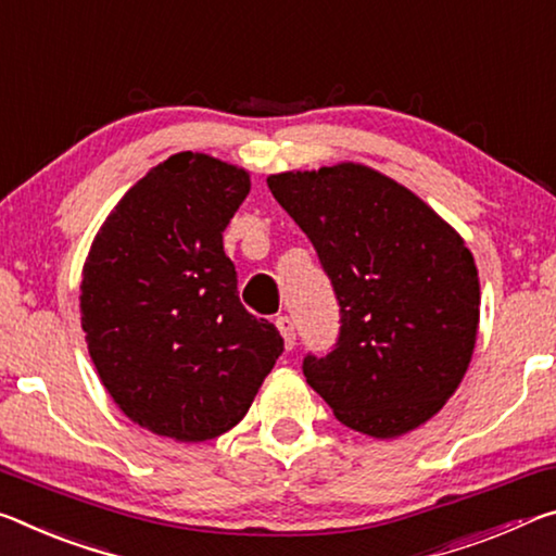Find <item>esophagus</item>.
<instances>
[{
    "mask_svg": "<svg viewBox=\"0 0 556 556\" xmlns=\"http://www.w3.org/2000/svg\"><path fill=\"white\" fill-rule=\"evenodd\" d=\"M277 329L281 337H285V346L287 351L294 349V341H296V331H294V321L289 319V316H279L277 319Z\"/></svg>",
    "mask_w": 556,
    "mask_h": 556,
    "instance_id": "34e87169",
    "label": "esophagus"
}]
</instances>
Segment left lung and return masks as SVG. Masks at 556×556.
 <instances>
[{
  "label": "left lung",
  "mask_w": 556,
  "mask_h": 556,
  "mask_svg": "<svg viewBox=\"0 0 556 556\" xmlns=\"http://www.w3.org/2000/svg\"><path fill=\"white\" fill-rule=\"evenodd\" d=\"M337 292L341 329L306 356V383L343 426L399 438L443 408L468 371L480 324L465 240L418 195L361 163L269 175Z\"/></svg>",
  "instance_id": "obj_1"
}]
</instances>
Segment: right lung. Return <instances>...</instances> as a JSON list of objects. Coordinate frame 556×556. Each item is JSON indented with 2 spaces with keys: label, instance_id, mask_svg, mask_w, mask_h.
I'll use <instances>...</instances> for the list:
<instances>
[{
  "label": "right lung",
  "instance_id": "right-lung-1",
  "mask_svg": "<svg viewBox=\"0 0 556 556\" xmlns=\"http://www.w3.org/2000/svg\"><path fill=\"white\" fill-rule=\"evenodd\" d=\"M247 195L244 167L175 153L121 198L86 257L88 354L113 403L155 435L227 433L285 351L277 326L242 306L223 247Z\"/></svg>",
  "mask_w": 556,
  "mask_h": 556
}]
</instances>
